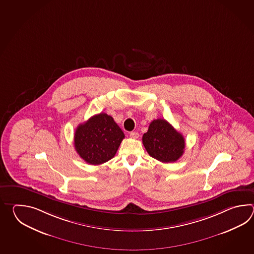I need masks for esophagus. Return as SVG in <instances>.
Masks as SVG:
<instances>
[{"label": "esophagus", "instance_id": "1", "mask_svg": "<svg viewBox=\"0 0 254 254\" xmlns=\"http://www.w3.org/2000/svg\"><path fill=\"white\" fill-rule=\"evenodd\" d=\"M129 137H130L131 139H137V138L139 137V133L136 132V131H132V132L129 133Z\"/></svg>", "mask_w": 254, "mask_h": 254}]
</instances>
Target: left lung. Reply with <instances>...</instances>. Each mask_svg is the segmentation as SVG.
Here are the masks:
<instances>
[{
  "mask_svg": "<svg viewBox=\"0 0 254 254\" xmlns=\"http://www.w3.org/2000/svg\"><path fill=\"white\" fill-rule=\"evenodd\" d=\"M142 143L150 156L162 162H176L185 148L184 136L163 119L151 122L142 136Z\"/></svg>",
  "mask_w": 254,
  "mask_h": 254,
  "instance_id": "8db88e82",
  "label": "left lung"
}]
</instances>
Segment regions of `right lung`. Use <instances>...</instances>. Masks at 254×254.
Returning <instances> with one entry per match:
<instances>
[{"instance_id": "right-lung-1", "label": "right lung", "mask_w": 254, "mask_h": 254, "mask_svg": "<svg viewBox=\"0 0 254 254\" xmlns=\"http://www.w3.org/2000/svg\"><path fill=\"white\" fill-rule=\"evenodd\" d=\"M125 133L108 114H96L77 127L74 147L87 163L99 165L116 154Z\"/></svg>"}]
</instances>
